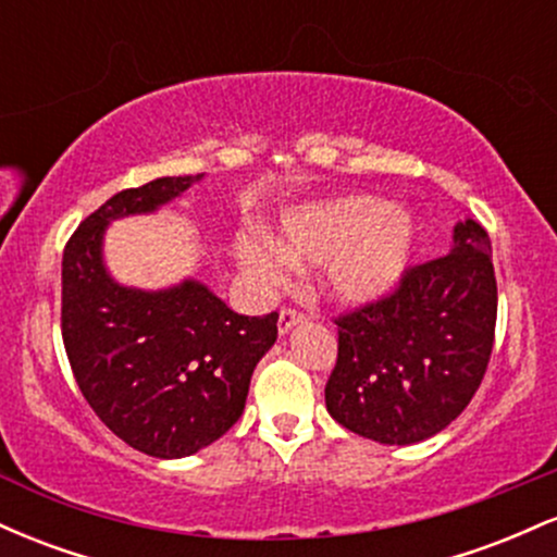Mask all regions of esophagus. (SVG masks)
Segmentation results:
<instances>
[{
	"mask_svg": "<svg viewBox=\"0 0 557 557\" xmlns=\"http://www.w3.org/2000/svg\"><path fill=\"white\" fill-rule=\"evenodd\" d=\"M304 319L306 317L300 314V311H296V309H283V311H280V319H277L280 335H287V332L296 327V324H304Z\"/></svg>",
	"mask_w": 557,
	"mask_h": 557,
	"instance_id": "34e87169",
	"label": "esophagus"
}]
</instances>
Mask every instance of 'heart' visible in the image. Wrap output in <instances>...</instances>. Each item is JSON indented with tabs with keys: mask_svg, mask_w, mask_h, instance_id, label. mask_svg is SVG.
Wrapping results in <instances>:
<instances>
[{
	"mask_svg": "<svg viewBox=\"0 0 557 557\" xmlns=\"http://www.w3.org/2000/svg\"><path fill=\"white\" fill-rule=\"evenodd\" d=\"M417 248L411 214L385 198L345 196L311 203L283 220L280 246L243 238L238 259L259 287L287 285L293 264H327L330 296L345 306H367L393 293Z\"/></svg>",
	"mask_w": 557,
	"mask_h": 557,
	"instance_id": "b5f03b06",
	"label": "heart"
}]
</instances>
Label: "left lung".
<instances>
[{"mask_svg": "<svg viewBox=\"0 0 557 557\" xmlns=\"http://www.w3.org/2000/svg\"><path fill=\"white\" fill-rule=\"evenodd\" d=\"M495 319L490 235L463 220L453 227L450 253L411 267L395 293L335 319L330 417L382 445L443 432L482 385Z\"/></svg>", "mask_w": 557, "mask_h": 557, "instance_id": "left-lung-1", "label": "left lung"}]
</instances>
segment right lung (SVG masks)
<instances>
[{
    "label": "right lung",
    "instance_id": "right-lung-1",
    "mask_svg": "<svg viewBox=\"0 0 557 557\" xmlns=\"http://www.w3.org/2000/svg\"><path fill=\"white\" fill-rule=\"evenodd\" d=\"M203 175L157 177L88 214L62 253V341L83 398L123 443L185 458L246 408L251 374L277 341V311L243 317L198 280L140 290L104 264L114 220L151 214Z\"/></svg>",
    "mask_w": 557,
    "mask_h": 557
}]
</instances>
